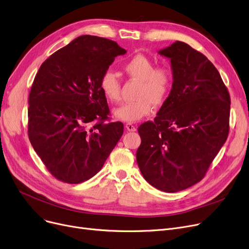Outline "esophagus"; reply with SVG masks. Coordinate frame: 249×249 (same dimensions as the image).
Wrapping results in <instances>:
<instances>
[{"instance_id": "obj_1", "label": "esophagus", "mask_w": 249, "mask_h": 249, "mask_svg": "<svg viewBox=\"0 0 249 249\" xmlns=\"http://www.w3.org/2000/svg\"><path fill=\"white\" fill-rule=\"evenodd\" d=\"M126 129H127V130L128 131H136V127L132 124V123H126Z\"/></svg>"}]
</instances>
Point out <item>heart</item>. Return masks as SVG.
<instances>
[{
    "instance_id": "heart-1",
    "label": "heart",
    "mask_w": 249,
    "mask_h": 249,
    "mask_svg": "<svg viewBox=\"0 0 249 249\" xmlns=\"http://www.w3.org/2000/svg\"><path fill=\"white\" fill-rule=\"evenodd\" d=\"M123 71L130 79L139 81L135 102L123 104L114 110L117 119L128 123L139 121L154 110V105H163L171 93L174 76L165 65L155 66V62L142 53L131 57L123 64ZM100 89L105 98L117 103L121 98V80L111 70L105 71L100 78Z\"/></svg>"
}]
</instances>
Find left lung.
Segmentation results:
<instances>
[{
    "label": "left lung",
    "instance_id": "left-lung-1",
    "mask_svg": "<svg viewBox=\"0 0 249 249\" xmlns=\"http://www.w3.org/2000/svg\"><path fill=\"white\" fill-rule=\"evenodd\" d=\"M171 60L174 82L154 121L138 127L136 151L144 179L165 192L196 184L229 134L230 94L213 64L183 41L159 52Z\"/></svg>",
    "mask_w": 249,
    "mask_h": 249
}]
</instances>
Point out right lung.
<instances>
[{"label":"right lung","instance_id":"1","mask_svg":"<svg viewBox=\"0 0 249 249\" xmlns=\"http://www.w3.org/2000/svg\"><path fill=\"white\" fill-rule=\"evenodd\" d=\"M126 51L116 41L81 36L41 64L28 98V137L51 174L78 184L93 177L121 138L100 78Z\"/></svg>","mask_w":249,"mask_h":249}]
</instances>
